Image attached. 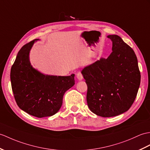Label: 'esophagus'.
Here are the masks:
<instances>
[{
	"instance_id": "esophagus-1",
	"label": "esophagus",
	"mask_w": 150,
	"mask_h": 150,
	"mask_svg": "<svg viewBox=\"0 0 150 150\" xmlns=\"http://www.w3.org/2000/svg\"><path fill=\"white\" fill-rule=\"evenodd\" d=\"M76 78H77L79 81H81L83 79V75L81 72H79L77 74H76Z\"/></svg>"
}]
</instances>
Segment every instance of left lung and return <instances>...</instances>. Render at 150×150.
Returning <instances> with one entry per match:
<instances>
[{
	"instance_id": "1",
	"label": "left lung",
	"mask_w": 150,
	"mask_h": 150,
	"mask_svg": "<svg viewBox=\"0 0 150 150\" xmlns=\"http://www.w3.org/2000/svg\"><path fill=\"white\" fill-rule=\"evenodd\" d=\"M112 52L82 71L88 86L87 103L93 113L109 117L130 109L141 82L137 59L133 49L117 35L107 36Z\"/></svg>"
}]
</instances>
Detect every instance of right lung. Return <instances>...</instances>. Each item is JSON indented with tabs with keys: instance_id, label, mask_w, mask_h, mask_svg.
<instances>
[{
	"instance_id": "obj_1",
	"label": "right lung",
	"mask_w": 150,
	"mask_h": 150,
	"mask_svg": "<svg viewBox=\"0 0 150 150\" xmlns=\"http://www.w3.org/2000/svg\"><path fill=\"white\" fill-rule=\"evenodd\" d=\"M37 40L21 48L11 67L10 78L18 106L33 116L43 117L53 116L60 109L64 93L75 84V75H45L34 69L29 55Z\"/></svg>"
}]
</instances>
